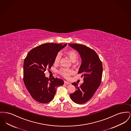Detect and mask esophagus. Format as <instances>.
Masks as SVG:
<instances>
[{
    "mask_svg": "<svg viewBox=\"0 0 131 131\" xmlns=\"http://www.w3.org/2000/svg\"><path fill=\"white\" fill-rule=\"evenodd\" d=\"M64 84H67V85H69V84H70V83L69 82H67V81H64Z\"/></svg>",
    "mask_w": 131,
    "mask_h": 131,
    "instance_id": "obj_1",
    "label": "esophagus"
}]
</instances>
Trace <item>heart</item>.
<instances>
[{"mask_svg":"<svg viewBox=\"0 0 131 131\" xmlns=\"http://www.w3.org/2000/svg\"><path fill=\"white\" fill-rule=\"evenodd\" d=\"M66 54L68 55L70 59V60L73 62H75L76 60V59L77 58V54L74 50H69L66 52ZM61 59V54L60 53L58 54L55 59V62L58 63L60 61V60ZM60 73L64 76L66 78H68L69 76L72 73V71L70 69H62L60 70Z\"/></svg>","mask_w":131,"mask_h":131,"instance_id":"1","label":"heart"}]
</instances>
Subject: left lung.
<instances>
[{"label":"left lung","mask_w":131,"mask_h":131,"mask_svg":"<svg viewBox=\"0 0 131 131\" xmlns=\"http://www.w3.org/2000/svg\"><path fill=\"white\" fill-rule=\"evenodd\" d=\"M75 49L81 57L82 62L78 73H82L84 82L80 86L77 83L72 84L75 87V92L70 94V99L77 104L87 102L93 96L101 84L103 66L96 52L81 44H69Z\"/></svg>","instance_id":"obj_1"}]
</instances>
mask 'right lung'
I'll return each instance as SVG.
<instances>
[{
	"label": "right lung",
	"mask_w": 131,
	"mask_h": 131,
	"mask_svg": "<svg viewBox=\"0 0 131 131\" xmlns=\"http://www.w3.org/2000/svg\"><path fill=\"white\" fill-rule=\"evenodd\" d=\"M67 44L45 43L31 50L24 62V81L28 92L39 103H48L54 97L56 88L63 85L61 79H51L44 72L55 62L58 52Z\"/></svg>",
	"instance_id": "obj_1"
}]
</instances>
